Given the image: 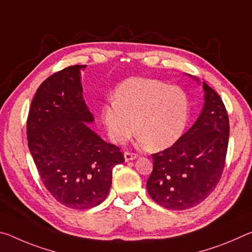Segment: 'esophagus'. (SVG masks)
<instances>
[{
	"mask_svg": "<svg viewBox=\"0 0 252 252\" xmlns=\"http://www.w3.org/2000/svg\"><path fill=\"white\" fill-rule=\"evenodd\" d=\"M138 158V156L135 155V153H131V152H125V160L127 161H131V160H134Z\"/></svg>",
	"mask_w": 252,
	"mask_h": 252,
	"instance_id": "obj_1",
	"label": "esophagus"
}]
</instances>
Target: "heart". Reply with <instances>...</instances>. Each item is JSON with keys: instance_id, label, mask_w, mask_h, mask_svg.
<instances>
[{"instance_id": "heart-1", "label": "heart", "mask_w": 252, "mask_h": 252, "mask_svg": "<svg viewBox=\"0 0 252 252\" xmlns=\"http://www.w3.org/2000/svg\"><path fill=\"white\" fill-rule=\"evenodd\" d=\"M188 99L181 89L161 81L132 78L102 105L101 119L110 139L125 143L135 130L138 143L162 150L177 142L188 121Z\"/></svg>"}]
</instances>
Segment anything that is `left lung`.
I'll return each instance as SVG.
<instances>
[{
	"label": "left lung",
	"mask_w": 252,
	"mask_h": 252,
	"mask_svg": "<svg viewBox=\"0 0 252 252\" xmlns=\"http://www.w3.org/2000/svg\"><path fill=\"white\" fill-rule=\"evenodd\" d=\"M202 89L204 102L197 121L172 147L152 155L148 192L158 204L171 210L201 203L215 190L224 168L228 113L218 93L206 82Z\"/></svg>",
	"instance_id": "left-lung-1"
}]
</instances>
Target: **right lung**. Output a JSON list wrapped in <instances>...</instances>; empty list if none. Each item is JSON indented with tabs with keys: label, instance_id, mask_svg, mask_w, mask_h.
Wrapping results in <instances>:
<instances>
[{
	"label": "right lung",
	"instance_id": "1",
	"mask_svg": "<svg viewBox=\"0 0 252 252\" xmlns=\"http://www.w3.org/2000/svg\"><path fill=\"white\" fill-rule=\"evenodd\" d=\"M84 67H65L40 85L27 126L30 152L45 188L60 203L76 210L104 201L112 170L125 161L120 149L89 126L94 118L83 99Z\"/></svg>",
	"mask_w": 252,
	"mask_h": 252
}]
</instances>
